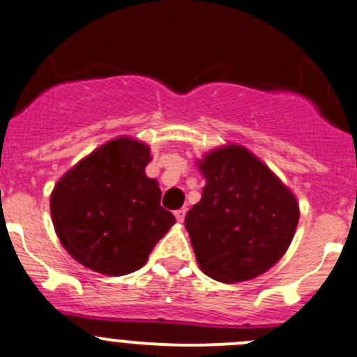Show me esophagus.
Listing matches in <instances>:
<instances>
[{"label": "esophagus", "mask_w": 357, "mask_h": 357, "mask_svg": "<svg viewBox=\"0 0 357 357\" xmlns=\"http://www.w3.org/2000/svg\"><path fill=\"white\" fill-rule=\"evenodd\" d=\"M185 214H186V209H185V207H181V209L174 211V216H176V220L179 221V223H181V221L185 220Z\"/></svg>", "instance_id": "1"}]
</instances>
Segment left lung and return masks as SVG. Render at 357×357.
<instances>
[{
	"mask_svg": "<svg viewBox=\"0 0 357 357\" xmlns=\"http://www.w3.org/2000/svg\"><path fill=\"white\" fill-rule=\"evenodd\" d=\"M197 167L206 186L185 227L200 271L227 284L265 274L295 237L300 220L295 193L242 144L207 151Z\"/></svg>",
	"mask_w": 357,
	"mask_h": 357,
	"instance_id": "obj_1",
	"label": "left lung"
}]
</instances>
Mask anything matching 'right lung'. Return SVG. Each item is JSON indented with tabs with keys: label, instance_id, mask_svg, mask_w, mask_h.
I'll use <instances>...</instances> for the list:
<instances>
[{
	"label": "right lung",
	"instance_id": "add662e5",
	"mask_svg": "<svg viewBox=\"0 0 357 357\" xmlns=\"http://www.w3.org/2000/svg\"><path fill=\"white\" fill-rule=\"evenodd\" d=\"M150 146L119 136L73 165L54 186L50 214L66 251L105 275L130 274L176 223L160 206L158 181L144 169Z\"/></svg>",
	"mask_w": 357,
	"mask_h": 357
}]
</instances>
